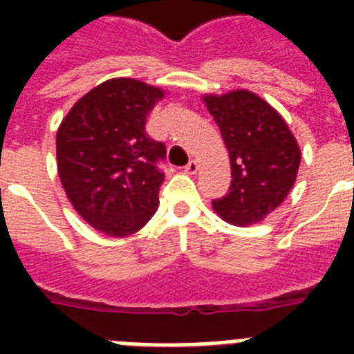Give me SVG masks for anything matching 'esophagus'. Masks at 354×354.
<instances>
[{"mask_svg": "<svg viewBox=\"0 0 354 354\" xmlns=\"http://www.w3.org/2000/svg\"><path fill=\"white\" fill-rule=\"evenodd\" d=\"M196 171H198V161L191 160L187 165H185V172H187V174H194Z\"/></svg>", "mask_w": 354, "mask_h": 354, "instance_id": "esophagus-1", "label": "esophagus"}]
</instances>
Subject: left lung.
I'll list each match as a JSON object with an SVG mask.
<instances>
[{
    "label": "left lung",
    "mask_w": 354,
    "mask_h": 354,
    "mask_svg": "<svg viewBox=\"0 0 354 354\" xmlns=\"http://www.w3.org/2000/svg\"><path fill=\"white\" fill-rule=\"evenodd\" d=\"M230 152L232 185L213 200L218 215L233 226L257 224L283 204L296 182L301 152L290 128L261 97L246 90L205 95Z\"/></svg>",
    "instance_id": "left-lung-1"
}]
</instances>
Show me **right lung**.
<instances>
[{
	"mask_svg": "<svg viewBox=\"0 0 354 354\" xmlns=\"http://www.w3.org/2000/svg\"><path fill=\"white\" fill-rule=\"evenodd\" d=\"M163 90L112 79L88 91L57 132L58 176L82 218L108 236L139 232L158 209L165 145L145 122Z\"/></svg>",
	"mask_w": 354,
	"mask_h": 354,
	"instance_id": "obj_1",
	"label": "right lung"
}]
</instances>
